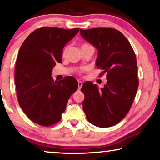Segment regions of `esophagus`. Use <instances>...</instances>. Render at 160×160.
Masks as SVG:
<instances>
[{
    "label": "esophagus",
    "instance_id": "34e87169",
    "mask_svg": "<svg viewBox=\"0 0 160 160\" xmlns=\"http://www.w3.org/2000/svg\"><path fill=\"white\" fill-rule=\"evenodd\" d=\"M82 85H83V83L82 82H81V81H78V89H81V88L82 87Z\"/></svg>",
    "mask_w": 160,
    "mask_h": 160
}]
</instances>
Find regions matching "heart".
Listing matches in <instances>:
<instances>
[{
  "mask_svg": "<svg viewBox=\"0 0 160 160\" xmlns=\"http://www.w3.org/2000/svg\"><path fill=\"white\" fill-rule=\"evenodd\" d=\"M89 45H90L89 44H88V43H83L82 45V48H84V47H87V46H89ZM67 50H68V47L64 48V49L63 50V52H62V55H63V57H65L66 55ZM82 71V69H81V70H79V72H81Z\"/></svg>",
  "mask_w": 160,
  "mask_h": 160,
  "instance_id": "heart-1",
  "label": "heart"
}]
</instances>
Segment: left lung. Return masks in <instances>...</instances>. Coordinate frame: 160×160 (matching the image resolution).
I'll use <instances>...</instances> for the list:
<instances>
[{"label": "left lung", "mask_w": 160, "mask_h": 160, "mask_svg": "<svg viewBox=\"0 0 160 160\" xmlns=\"http://www.w3.org/2000/svg\"><path fill=\"white\" fill-rule=\"evenodd\" d=\"M81 35L98 50L96 66L107 73V84L100 89L86 82L83 109L88 121L97 127L115 126L127 115L138 87L137 62L130 42L112 28L80 29ZM102 76V74H100Z\"/></svg>", "instance_id": "8db88e82"}]
</instances>
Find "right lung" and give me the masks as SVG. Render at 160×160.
<instances>
[{
  "label": "right lung",
  "instance_id": "1",
  "mask_svg": "<svg viewBox=\"0 0 160 160\" xmlns=\"http://www.w3.org/2000/svg\"><path fill=\"white\" fill-rule=\"evenodd\" d=\"M78 28L42 27L34 30L21 46L15 66V84L20 107L35 123L50 126L59 122L69 97L77 90L73 76L54 82L51 73L62 62L66 44Z\"/></svg>",
  "mask_w": 160,
  "mask_h": 160
}]
</instances>
